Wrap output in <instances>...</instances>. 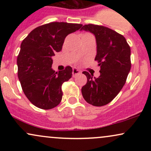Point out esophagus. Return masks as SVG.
Masks as SVG:
<instances>
[{"instance_id":"1","label":"esophagus","mask_w":151,"mask_h":151,"mask_svg":"<svg viewBox=\"0 0 151 151\" xmlns=\"http://www.w3.org/2000/svg\"><path fill=\"white\" fill-rule=\"evenodd\" d=\"M80 70H78L77 68H73V70H72V74H73V77H76V76L77 75V74H80Z\"/></svg>"}]
</instances>
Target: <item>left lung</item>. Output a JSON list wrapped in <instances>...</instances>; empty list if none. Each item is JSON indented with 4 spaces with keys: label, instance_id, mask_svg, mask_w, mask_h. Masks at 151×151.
Instances as JSON below:
<instances>
[{
    "label": "left lung",
    "instance_id": "8db88e82",
    "mask_svg": "<svg viewBox=\"0 0 151 151\" xmlns=\"http://www.w3.org/2000/svg\"><path fill=\"white\" fill-rule=\"evenodd\" d=\"M81 30L95 35L96 55L100 66V76L83 72L87 82L81 88L85 101L95 106L108 104L120 92L125 84L131 67V48L122 35L102 25L88 24Z\"/></svg>",
    "mask_w": 151,
    "mask_h": 151
}]
</instances>
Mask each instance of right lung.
Here are the masks:
<instances>
[{
	"mask_svg": "<svg viewBox=\"0 0 151 151\" xmlns=\"http://www.w3.org/2000/svg\"><path fill=\"white\" fill-rule=\"evenodd\" d=\"M81 26L50 22L35 28L22 40L17 58L18 79L26 97L38 108L51 109L61 101L62 85L72 77V69L67 66L55 72L52 69V58L61 51L65 37Z\"/></svg>",
	"mask_w": 151,
	"mask_h": 151,
	"instance_id": "add662e5",
	"label": "right lung"
}]
</instances>
